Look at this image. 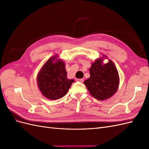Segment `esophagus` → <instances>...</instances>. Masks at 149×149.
Instances as JSON below:
<instances>
[{"label":"esophagus","instance_id":"esophagus-1","mask_svg":"<svg viewBox=\"0 0 149 149\" xmlns=\"http://www.w3.org/2000/svg\"><path fill=\"white\" fill-rule=\"evenodd\" d=\"M76 81H78L80 82V83H83L84 81V79H77Z\"/></svg>","mask_w":149,"mask_h":149}]
</instances>
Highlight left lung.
I'll return each instance as SVG.
<instances>
[{"label":"left lung","mask_w":149,"mask_h":149,"mask_svg":"<svg viewBox=\"0 0 149 149\" xmlns=\"http://www.w3.org/2000/svg\"><path fill=\"white\" fill-rule=\"evenodd\" d=\"M102 60L103 58H100L93 63L89 68L90 78L84 81L90 94L101 101L113 95L119 83V74L114 64L110 60L102 64Z\"/></svg>","instance_id":"left-lung-1"}]
</instances>
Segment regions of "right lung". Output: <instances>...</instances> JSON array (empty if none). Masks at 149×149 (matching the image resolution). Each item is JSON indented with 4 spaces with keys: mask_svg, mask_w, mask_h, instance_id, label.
<instances>
[{
    "mask_svg": "<svg viewBox=\"0 0 149 149\" xmlns=\"http://www.w3.org/2000/svg\"><path fill=\"white\" fill-rule=\"evenodd\" d=\"M63 61L52 57L44 64L37 76L38 88L43 95L49 100H56L65 96L73 79H68Z\"/></svg>",
    "mask_w": 149,
    "mask_h": 149,
    "instance_id": "obj_1",
    "label": "right lung"
}]
</instances>
